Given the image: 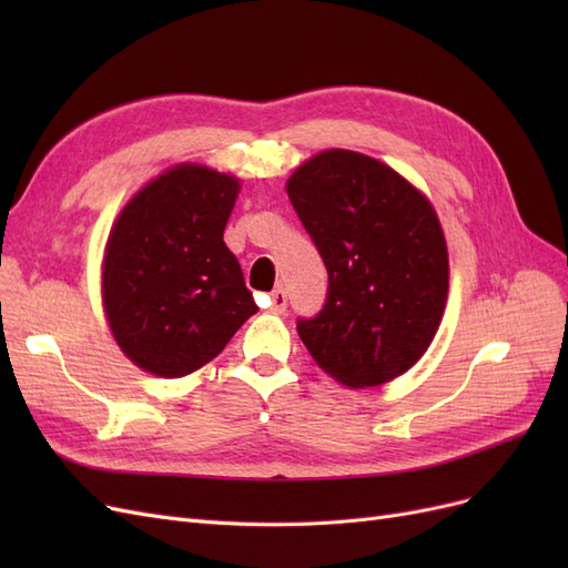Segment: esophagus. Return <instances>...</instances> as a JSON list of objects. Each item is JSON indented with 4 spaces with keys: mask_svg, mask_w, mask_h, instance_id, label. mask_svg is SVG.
Wrapping results in <instances>:
<instances>
[{
    "mask_svg": "<svg viewBox=\"0 0 568 568\" xmlns=\"http://www.w3.org/2000/svg\"><path fill=\"white\" fill-rule=\"evenodd\" d=\"M286 291L284 288H274L270 294V311L272 313H284L286 311Z\"/></svg>",
    "mask_w": 568,
    "mask_h": 568,
    "instance_id": "esophagus-1",
    "label": "esophagus"
}]
</instances>
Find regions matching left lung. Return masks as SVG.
<instances>
[{"label": "left lung", "instance_id": "1", "mask_svg": "<svg viewBox=\"0 0 568 568\" xmlns=\"http://www.w3.org/2000/svg\"><path fill=\"white\" fill-rule=\"evenodd\" d=\"M286 194L329 274L322 311L296 322L307 353L351 388L395 379L434 341L448 298L432 203L393 168L346 149L303 163Z\"/></svg>", "mask_w": 568, "mask_h": 568}]
</instances>
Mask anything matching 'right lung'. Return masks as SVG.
Instances as JSON below:
<instances>
[{"instance_id":"right-lung-1","label":"right lung","mask_w":568,"mask_h":568,"mask_svg":"<svg viewBox=\"0 0 568 568\" xmlns=\"http://www.w3.org/2000/svg\"><path fill=\"white\" fill-rule=\"evenodd\" d=\"M239 182L178 165L118 215L104 255V307L118 346L142 369L184 376L227 346L257 305L222 242Z\"/></svg>"}]
</instances>
